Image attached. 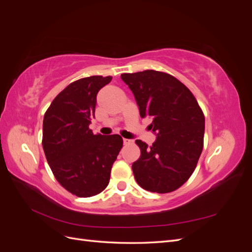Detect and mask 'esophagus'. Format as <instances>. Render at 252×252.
<instances>
[{"instance_id":"34e87169","label":"esophagus","mask_w":252,"mask_h":252,"mask_svg":"<svg viewBox=\"0 0 252 252\" xmlns=\"http://www.w3.org/2000/svg\"><path fill=\"white\" fill-rule=\"evenodd\" d=\"M123 143H124V145H129V144H132L133 141L129 140V139H123Z\"/></svg>"}]
</instances>
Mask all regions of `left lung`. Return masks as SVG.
<instances>
[{"label":"left lung","mask_w":252,"mask_h":252,"mask_svg":"<svg viewBox=\"0 0 252 252\" xmlns=\"http://www.w3.org/2000/svg\"><path fill=\"white\" fill-rule=\"evenodd\" d=\"M141 118L150 117L157 133L152 146L136 140L141 157L132 164L138 184L151 192L167 193L180 188L194 171L203 150L205 117L184 84L162 71L123 73Z\"/></svg>","instance_id":"1"}]
</instances>
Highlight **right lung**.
Listing matches in <instances>:
<instances>
[{"instance_id": "1", "label": "right lung", "mask_w": 252, "mask_h": 252, "mask_svg": "<svg viewBox=\"0 0 252 252\" xmlns=\"http://www.w3.org/2000/svg\"><path fill=\"white\" fill-rule=\"evenodd\" d=\"M112 77L83 78L55 97L43 120V149L57 181L80 197L96 195L107 187L111 167L123 146L119 134H94L96 94Z\"/></svg>"}]
</instances>
